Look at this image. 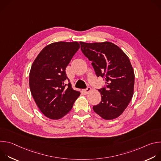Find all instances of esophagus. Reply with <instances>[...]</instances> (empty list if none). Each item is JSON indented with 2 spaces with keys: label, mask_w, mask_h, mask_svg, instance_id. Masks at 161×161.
Here are the masks:
<instances>
[{
  "label": "esophagus",
  "mask_w": 161,
  "mask_h": 161,
  "mask_svg": "<svg viewBox=\"0 0 161 161\" xmlns=\"http://www.w3.org/2000/svg\"><path fill=\"white\" fill-rule=\"evenodd\" d=\"M90 90H91V88H90V87H89V86H88L86 89H84L83 91L85 93V94H87V93H88L90 91Z\"/></svg>",
  "instance_id": "34e87169"
}]
</instances>
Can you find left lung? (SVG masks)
Here are the masks:
<instances>
[{
	"label": "left lung",
	"mask_w": 161,
	"mask_h": 161,
	"mask_svg": "<svg viewBox=\"0 0 161 161\" xmlns=\"http://www.w3.org/2000/svg\"><path fill=\"white\" fill-rule=\"evenodd\" d=\"M84 55L92 62L97 77L106 81L99 89L101 101L94 111L105 120L119 117L129 105L134 92V73L127 55L110 42H80Z\"/></svg>",
	"instance_id": "left-lung-1"
}]
</instances>
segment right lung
<instances>
[{"mask_svg":"<svg viewBox=\"0 0 161 161\" xmlns=\"http://www.w3.org/2000/svg\"><path fill=\"white\" fill-rule=\"evenodd\" d=\"M80 47L78 42L52 43L41 50L32 65L29 74L31 94L48 118H62L71 110L80 95V92L73 89L65 73L66 67Z\"/></svg>","mask_w":161,"mask_h":161,"instance_id":"right-lung-1","label":"right lung"}]
</instances>
